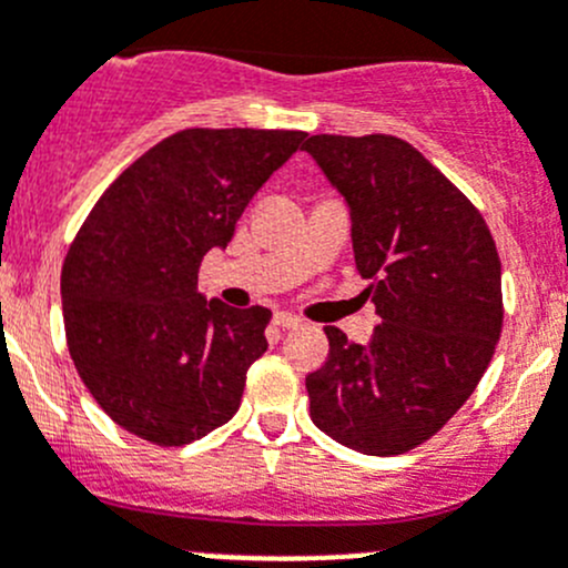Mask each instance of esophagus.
<instances>
[{
    "mask_svg": "<svg viewBox=\"0 0 568 568\" xmlns=\"http://www.w3.org/2000/svg\"><path fill=\"white\" fill-rule=\"evenodd\" d=\"M274 324L280 329H296V326H302V318L294 316V313H274Z\"/></svg>",
    "mask_w": 568,
    "mask_h": 568,
    "instance_id": "34e87169",
    "label": "esophagus"
}]
</instances>
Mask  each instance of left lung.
<instances>
[{
    "label": "left lung",
    "instance_id": "1",
    "mask_svg": "<svg viewBox=\"0 0 568 568\" xmlns=\"http://www.w3.org/2000/svg\"><path fill=\"white\" fill-rule=\"evenodd\" d=\"M352 211L357 272L379 326L359 346L324 326L307 374L313 423L346 448L398 456L439 432L478 387L503 329L500 255L480 211L390 134L305 142Z\"/></svg>",
    "mask_w": 568,
    "mask_h": 568
}]
</instances>
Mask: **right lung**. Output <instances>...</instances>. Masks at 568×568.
Returning <instances> with one entry per match:
<instances>
[{"instance_id":"obj_1","label":"right lung","mask_w":568,"mask_h":568,"mask_svg":"<svg viewBox=\"0 0 568 568\" xmlns=\"http://www.w3.org/2000/svg\"><path fill=\"white\" fill-rule=\"evenodd\" d=\"M283 129H183L112 181L62 263L68 352L125 432L181 448L231 420L272 311L197 294L252 194L305 140Z\"/></svg>"}]
</instances>
